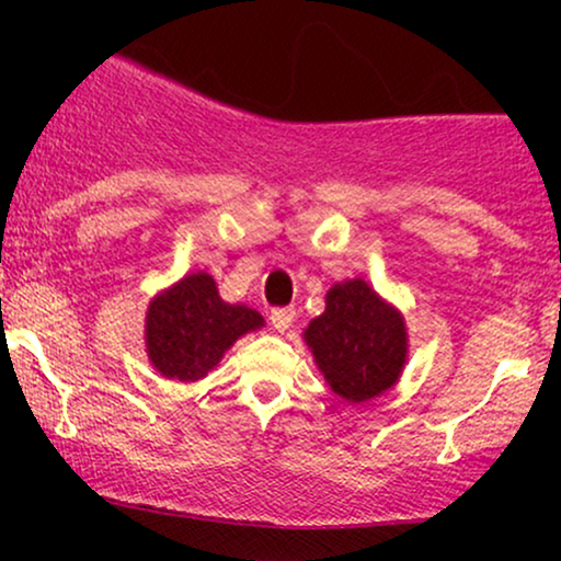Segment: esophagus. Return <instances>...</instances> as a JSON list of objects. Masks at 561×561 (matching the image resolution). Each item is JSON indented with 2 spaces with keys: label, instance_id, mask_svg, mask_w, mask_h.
Listing matches in <instances>:
<instances>
[{
  "label": "esophagus",
  "instance_id": "1",
  "mask_svg": "<svg viewBox=\"0 0 561 561\" xmlns=\"http://www.w3.org/2000/svg\"><path fill=\"white\" fill-rule=\"evenodd\" d=\"M268 319H272L276 332H287L295 321V308H274Z\"/></svg>",
  "mask_w": 561,
  "mask_h": 561
}]
</instances>
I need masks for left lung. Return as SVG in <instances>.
<instances>
[{"mask_svg":"<svg viewBox=\"0 0 561 561\" xmlns=\"http://www.w3.org/2000/svg\"><path fill=\"white\" fill-rule=\"evenodd\" d=\"M327 385L347 403L382 396L401 377L409 334L398 308L364 279H347L327 293V308L302 332Z\"/></svg>","mask_w":561,"mask_h":561,"instance_id":"1","label":"left lung"}]
</instances>
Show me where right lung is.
<instances>
[{
  "label": "right lung",
  "instance_id": "obj_1",
  "mask_svg": "<svg viewBox=\"0 0 561 561\" xmlns=\"http://www.w3.org/2000/svg\"><path fill=\"white\" fill-rule=\"evenodd\" d=\"M261 327L259 311L221 300L214 276L186 274L147 306V358L165 379L197 382L242 334Z\"/></svg>",
  "mask_w": 561,
  "mask_h": 561
}]
</instances>
